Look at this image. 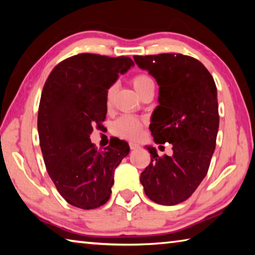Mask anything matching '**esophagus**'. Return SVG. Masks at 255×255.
Segmentation results:
<instances>
[{
    "instance_id": "1",
    "label": "esophagus",
    "mask_w": 255,
    "mask_h": 255,
    "mask_svg": "<svg viewBox=\"0 0 255 255\" xmlns=\"http://www.w3.org/2000/svg\"><path fill=\"white\" fill-rule=\"evenodd\" d=\"M129 146H130V149H137V148H139V145L135 144V143H130V144H129Z\"/></svg>"
}]
</instances>
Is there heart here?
Masks as SVG:
<instances>
[{"mask_svg":"<svg viewBox=\"0 0 255 255\" xmlns=\"http://www.w3.org/2000/svg\"><path fill=\"white\" fill-rule=\"evenodd\" d=\"M132 85L135 91L139 94V97L148 91L150 89H154V82L148 75L146 74H137L133 76L132 79ZM112 96H114V88L109 89L107 93V102L110 103L112 100ZM141 128H143V122L138 118L131 117V116H123V117L118 118L116 122L112 124L111 131L114 135L117 137L124 138V139L135 140L139 137L141 132Z\"/></svg>","mask_w":255,"mask_h":255,"instance_id":"obj_1","label":"heart"}]
</instances>
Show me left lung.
Returning <instances> with one entry per match:
<instances>
[{
  "instance_id": "1",
  "label": "left lung",
  "mask_w": 255,
  "mask_h": 255,
  "mask_svg": "<svg viewBox=\"0 0 255 255\" xmlns=\"http://www.w3.org/2000/svg\"><path fill=\"white\" fill-rule=\"evenodd\" d=\"M158 84V106L149 129L157 144H172L173 154L159 157L146 146L150 163L140 174L146 196L159 205L180 204L195 192L207 174L216 147L219 116L213 76L190 56H133Z\"/></svg>"
}]
</instances>
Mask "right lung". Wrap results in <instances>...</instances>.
I'll use <instances>...</instances> for the list:
<instances>
[{"mask_svg": "<svg viewBox=\"0 0 255 255\" xmlns=\"http://www.w3.org/2000/svg\"><path fill=\"white\" fill-rule=\"evenodd\" d=\"M132 66L125 56L79 54L60 62L42 89L38 133L46 169L60 196L77 208L109 200L116 167L130 150L115 138L99 152L90 135L106 119L108 90Z\"/></svg>", "mask_w": 255, "mask_h": 255, "instance_id": "right-lung-1", "label": "right lung"}]
</instances>
